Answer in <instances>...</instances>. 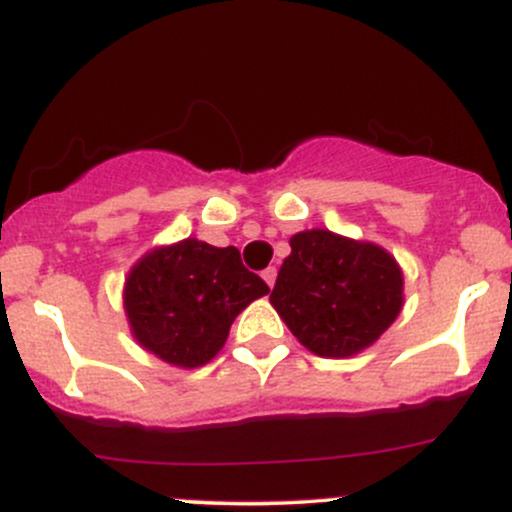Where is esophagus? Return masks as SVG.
<instances>
[{
    "label": "esophagus",
    "mask_w": 512,
    "mask_h": 512,
    "mask_svg": "<svg viewBox=\"0 0 512 512\" xmlns=\"http://www.w3.org/2000/svg\"><path fill=\"white\" fill-rule=\"evenodd\" d=\"M262 279L267 281L269 286H274V281H276V267H267V269H264V272H262Z\"/></svg>",
    "instance_id": "1"
}]
</instances>
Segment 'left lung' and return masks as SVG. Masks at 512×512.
Returning a JSON list of instances; mask_svg holds the SVG:
<instances>
[{
    "label": "left lung",
    "instance_id": "left-lung-1",
    "mask_svg": "<svg viewBox=\"0 0 512 512\" xmlns=\"http://www.w3.org/2000/svg\"><path fill=\"white\" fill-rule=\"evenodd\" d=\"M269 301L296 339L317 356L358 354L402 310V272L383 248L303 231L291 238Z\"/></svg>",
    "mask_w": 512,
    "mask_h": 512
}]
</instances>
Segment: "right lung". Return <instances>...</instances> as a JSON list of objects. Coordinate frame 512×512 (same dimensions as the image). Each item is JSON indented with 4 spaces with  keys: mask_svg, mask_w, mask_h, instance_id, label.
Returning <instances> with one entry per match:
<instances>
[{
    "mask_svg": "<svg viewBox=\"0 0 512 512\" xmlns=\"http://www.w3.org/2000/svg\"><path fill=\"white\" fill-rule=\"evenodd\" d=\"M269 286L236 248L197 238L149 252L127 276L125 310L137 342L163 361L197 368L226 344L245 305Z\"/></svg>",
    "mask_w": 512,
    "mask_h": 512,
    "instance_id": "1",
    "label": "right lung"
}]
</instances>
